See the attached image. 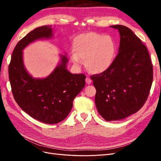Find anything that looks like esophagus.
I'll use <instances>...</instances> for the list:
<instances>
[{"label": "esophagus", "instance_id": "esophagus-1", "mask_svg": "<svg viewBox=\"0 0 161 161\" xmlns=\"http://www.w3.org/2000/svg\"><path fill=\"white\" fill-rule=\"evenodd\" d=\"M85 80H86V84H88V85H89V84H91V79H90L89 77H86V79H85Z\"/></svg>", "mask_w": 161, "mask_h": 161}]
</instances>
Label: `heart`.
Wrapping results in <instances>:
<instances>
[{
    "instance_id": "1",
    "label": "heart",
    "mask_w": 161,
    "mask_h": 161,
    "mask_svg": "<svg viewBox=\"0 0 161 161\" xmlns=\"http://www.w3.org/2000/svg\"><path fill=\"white\" fill-rule=\"evenodd\" d=\"M70 59L76 68L85 60L86 70L92 74H101L113 65L118 52L114 39L109 35L87 32L77 36L72 42Z\"/></svg>"
}]
</instances>
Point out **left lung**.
Segmentation results:
<instances>
[{
    "instance_id": "obj_1",
    "label": "left lung",
    "mask_w": 161,
    "mask_h": 161,
    "mask_svg": "<svg viewBox=\"0 0 161 161\" xmlns=\"http://www.w3.org/2000/svg\"><path fill=\"white\" fill-rule=\"evenodd\" d=\"M110 27L119 33L118 54L108 71L91 76L97 90V109L108 121L139 111L147 100L153 79L149 53L140 39L125 26Z\"/></svg>"
}]
</instances>
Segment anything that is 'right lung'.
Returning a JSON list of instances; mask_svg holds the SVG:
<instances>
[{
	"instance_id": "right-lung-1",
	"label": "right lung",
	"mask_w": 161,
	"mask_h": 161,
	"mask_svg": "<svg viewBox=\"0 0 161 161\" xmlns=\"http://www.w3.org/2000/svg\"><path fill=\"white\" fill-rule=\"evenodd\" d=\"M53 37L51 25L37 27L19 41L12 53L8 76L14 100L33 118L45 124L64 120L72 108V102L85 86L83 74H72L66 69V56L45 79H34L23 64V50L31 43Z\"/></svg>"
}]
</instances>
